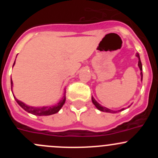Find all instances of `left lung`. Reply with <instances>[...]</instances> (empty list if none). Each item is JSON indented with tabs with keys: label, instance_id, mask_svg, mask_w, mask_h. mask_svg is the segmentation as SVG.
<instances>
[{
	"label": "left lung",
	"instance_id": "obj_1",
	"mask_svg": "<svg viewBox=\"0 0 158 158\" xmlns=\"http://www.w3.org/2000/svg\"><path fill=\"white\" fill-rule=\"evenodd\" d=\"M136 56L138 57V66H139L140 70H141V80H142V77H143V74H142V64H141V60H140V56H139V54L138 53V52H137V53H136ZM92 103H93V104L95 105V107H96L97 109H98V110H100V111H105V112H109V113H116V112H117V111H112V110H111V109H107V108L103 107V106H102L101 105L98 104V103L96 101H95V98H94L93 97H92ZM123 110H124V109H122L119 110L118 111H123Z\"/></svg>",
	"mask_w": 158,
	"mask_h": 158
}]
</instances>
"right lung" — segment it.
Returning a JSON list of instances; mask_svg holds the SVG:
<instances>
[{
    "label": "right lung",
    "instance_id": "obj_1",
    "mask_svg": "<svg viewBox=\"0 0 158 158\" xmlns=\"http://www.w3.org/2000/svg\"><path fill=\"white\" fill-rule=\"evenodd\" d=\"M15 63V62H14ZM10 84L11 87L13 85V82L12 80H10ZM15 100L17 101V102L18 103L19 106L27 112L31 113V114H35V115L38 116H42V115H50V114H56V113L60 111V109L63 107V106L64 105L65 102H66V95L63 96V98H62L60 101V102L58 104H56L54 106H47V107H42V108H35V107H31V106H28L27 105H25L24 103L22 102L19 101L18 99L15 98Z\"/></svg>",
    "mask_w": 158,
    "mask_h": 158
}]
</instances>
